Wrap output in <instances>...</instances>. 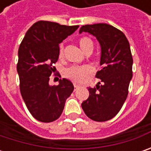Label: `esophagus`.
Instances as JSON below:
<instances>
[{
  "label": "esophagus",
  "instance_id": "34e87169",
  "mask_svg": "<svg viewBox=\"0 0 151 151\" xmlns=\"http://www.w3.org/2000/svg\"><path fill=\"white\" fill-rule=\"evenodd\" d=\"M74 87H75V88H78L79 86L77 84H74Z\"/></svg>",
  "mask_w": 151,
  "mask_h": 151
}]
</instances>
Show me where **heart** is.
Instances as JSON below:
<instances>
[{
  "label": "heart",
  "instance_id": "obj_1",
  "mask_svg": "<svg viewBox=\"0 0 151 151\" xmlns=\"http://www.w3.org/2000/svg\"><path fill=\"white\" fill-rule=\"evenodd\" d=\"M79 44L81 49L86 53L89 50H93V41L88 37H82L79 40ZM64 55V47L61 44L59 50V57L62 58ZM91 72V68L89 65H83V66H70L66 69L65 75L67 78L74 82L81 83L83 82L89 76V75Z\"/></svg>",
  "mask_w": 151,
  "mask_h": 151
}]
</instances>
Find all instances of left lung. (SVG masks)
<instances>
[{
	"mask_svg": "<svg viewBox=\"0 0 151 151\" xmlns=\"http://www.w3.org/2000/svg\"><path fill=\"white\" fill-rule=\"evenodd\" d=\"M82 32L95 36L101 45L102 67L96 77L101 79L102 84L88 88L89 97L81 107L88 118L105 122L118 114L128 96L133 76L130 46L124 32L107 23L85 25L79 31Z\"/></svg>",
	"mask_w": 151,
	"mask_h": 151,
	"instance_id": "obj_1",
	"label": "left lung"
}]
</instances>
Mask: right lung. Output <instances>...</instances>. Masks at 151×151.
I'll use <instances>...</instances> for the list:
<instances>
[{"label":"right lung","mask_w":151,"mask_h":151,"mask_svg":"<svg viewBox=\"0 0 151 151\" xmlns=\"http://www.w3.org/2000/svg\"><path fill=\"white\" fill-rule=\"evenodd\" d=\"M78 27L38 21L27 30L19 46L17 70L21 95L32 117L40 122L59 119L74 90L67 79H60L58 86H50L49 81L55 72L53 65L59 59L60 44Z\"/></svg>","instance_id":"1"}]
</instances>
